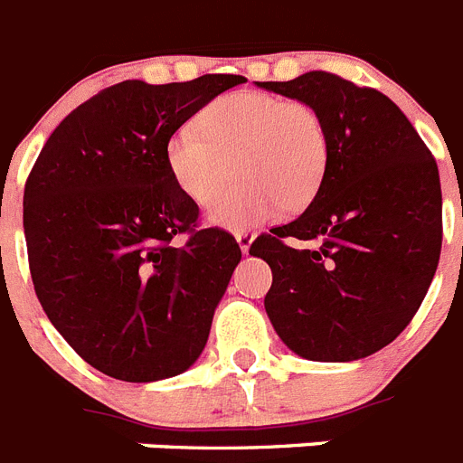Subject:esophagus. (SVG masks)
<instances>
[{"label": "esophagus", "instance_id": "1", "mask_svg": "<svg viewBox=\"0 0 463 463\" xmlns=\"http://www.w3.org/2000/svg\"><path fill=\"white\" fill-rule=\"evenodd\" d=\"M236 241H239L241 253L248 255V250H250V243H253V234H248V232H239V234H236Z\"/></svg>", "mask_w": 463, "mask_h": 463}]
</instances>
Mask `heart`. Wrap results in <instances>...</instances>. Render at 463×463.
Returning <instances> with one entry per match:
<instances>
[{
    "label": "heart",
    "mask_w": 463,
    "mask_h": 463,
    "mask_svg": "<svg viewBox=\"0 0 463 463\" xmlns=\"http://www.w3.org/2000/svg\"><path fill=\"white\" fill-rule=\"evenodd\" d=\"M172 179L201 208L213 205L236 169L244 182L208 213L210 224L243 232L307 208L328 167L322 116L303 101L267 91H232L201 125L184 122L165 146ZM235 165L232 166L231 163Z\"/></svg>",
    "instance_id": "b5f03b06"
}]
</instances>
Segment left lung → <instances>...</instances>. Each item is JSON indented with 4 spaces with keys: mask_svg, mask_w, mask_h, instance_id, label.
I'll return each mask as SVG.
<instances>
[{
    "mask_svg": "<svg viewBox=\"0 0 463 463\" xmlns=\"http://www.w3.org/2000/svg\"><path fill=\"white\" fill-rule=\"evenodd\" d=\"M260 87L312 106L328 135L326 177L315 201L250 246L272 267L267 317L305 360L369 357L402 334L438 269V165L381 91L324 71ZM286 238L306 246L288 247Z\"/></svg>",
    "mask_w": 463,
    "mask_h": 463,
    "instance_id": "1",
    "label": "left lung"
}]
</instances>
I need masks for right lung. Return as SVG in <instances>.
Instances as JSON below:
<instances>
[{
  "label": "right lung",
  "instance_id": "right-lung-1",
  "mask_svg": "<svg viewBox=\"0 0 463 463\" xmlns=\"http://www.w3.org/2000/svg\"><path fill=\"white\" fill-rule=\"evenodd\" d=\"M241 82L125 80L63 118L30 172L23 229L34 293L68 345L106 376L163 381L203 353L241 248L222 229H194L198 205L172 179L165 146ZM177 233L190 234L182 247Z\"/></svg>",
  "mask_w": 463,
  "mask_h": 463
}]
</instances>
